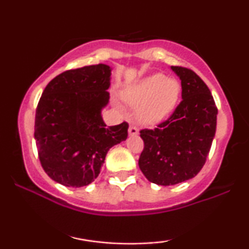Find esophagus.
Returning a JSON list of instances; mask_svg holds the SVG:
<instances>
[{"mask_svg": "<svg viewBox=\"0 0 249 249\" xmlns=\"http://www.w3.org/2000/svg\"><path fill=\"white\" fill-rule=\"evenodd\" d=\"M138 133H139L138 128L134 126V125H130V127H128V136L133 137V136H137Z\"/></svg>", "mask_w": 249, "mask_h": 249, "instance_id": "34e87169", "label": "esophagus"}]
</instances>
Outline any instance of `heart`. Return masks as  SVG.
I'll use <instances>...</instances> for the list:
<instances>
[{"label":"heart","instance_id":"b5f03b06","mask_svg":"<svg viewBox=\"0 0 249 249\" xmlns=\"http://www.w3.org/2000/svg\"><path fill=\"white\" fill-rule=\"evenodd\" d=\"M180 85L160 73L151 75L128 87L123 92L124 101L136 108V117L145 125L161 122L179 98Z\"/></svg>","mask_w":249,"mask_h":249}]
</instances>
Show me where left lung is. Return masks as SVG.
Returning a JSON list of instances; mask_svg holds the SVG:
<instances>
[{"label": "left lung", "mask_w": 249, "mask_h": 249, "mask_svg": "<svg viewBox=\"0 0 249 249\" xmlns=\"http://www.w3.org/2000/svg\"><path fill=\"white\" fill-rule=\"evenodd\" d=\"M181 81L182 101L154 130H142L144 150L138 165L148 181L171 186L194 178L205 165L216 128L210 89L196 72L171 67Z\"/></svg>", "instance_id": "1"}]
</instances>
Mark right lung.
<instances>
[{"label":"right lung","mask_w":249,"mask_h":249,"mask_svg":"<svg viewBox=\"0 0 249 249\" xmlns=\"http://www.w3.org/2000/svg\"><path fill=\"white\" fill-rule=\"evenodd\" d=\"M111 68L89 65L56 76L36 110L35 141L43 170L67 187H83L98 177L107 151L127 138V123L107 126Z\"/></svg>","instance_id":"right-lung-1"}]
</instances>
